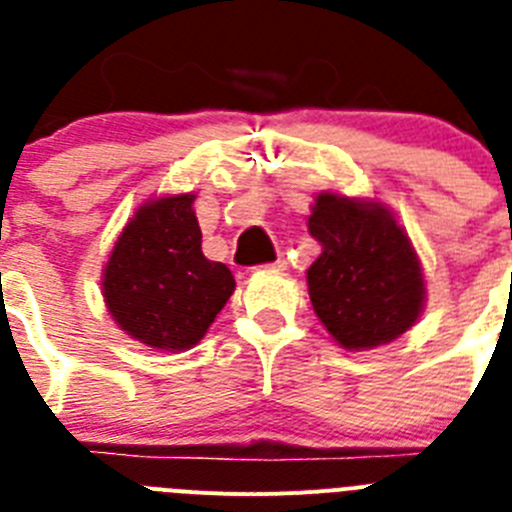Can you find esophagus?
Segmentation results:
<instances>
[{
	"label": "esophagus",
	"instance_id": "1",
	"mask_svg": "<svg viewBox=\"0 0 512 512\" xmlns=\"http://www.w3.org/2000/svg\"><path fill=\"white\" fill-rule=\"evenodd\" d=\"M268 270H286V260H283V257H278L275 262H270Z\"/></svg>",
	"mask_w": 512,
	"mask_h": 512
}]
</instances>
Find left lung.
I'll list each match as a JSON object with an SVG mask.
<instances>
[{
	"mask_svg": "<svg viewBox=\"0 0 512 512\" xmlns=\"http://www.w3.org/2000/svg\"><path fill=\"white\" fill-rule=\"evenodd\" d=\"M322 255L306 270L314 314L345 350H371L415 327L425 275L397 216L379 201L317 193L309 216Z\"/></svg>",
	"mask_w": 512,
	"mask_h": 512,
	"instance_id": "1",
	"label": "left lung"
}]
</instances>
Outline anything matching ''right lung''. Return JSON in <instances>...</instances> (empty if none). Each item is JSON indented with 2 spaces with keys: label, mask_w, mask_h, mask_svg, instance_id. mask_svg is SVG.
Masks as SVG:
<instances>
[{
  "label": "right lung",
  "mask_w": 512,
  "mask_h": 512,
  "mask_svg": "<svg viewBox=\"0 0 512 512\" xmlns=\"http://www.w3.org/2000/svg\"><path fill=\"white\" fill-rule=\"evenodd\" d=\"M193 193L136 208L102 268V299L131 340L182 353L203 340L234 293V275L201 250Z\"/></svg>",
  "instance_id": "add662e5"
}]
</instances>
